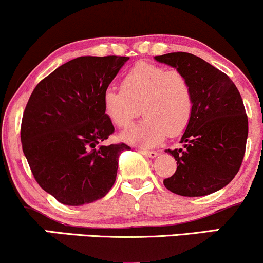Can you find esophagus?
<instances>
[{"instance_id":"esophagus-1","label":"esophagus","mask_w":263,"mask_h":263,"mask_svg":"<svg viewBox=\"0 0 263 263\" xmlns=\"http://www.w3.org/2000/svg\"><path fill=\"white\" fill-rule=\"evenodd\" d=\"M138 152H140L141 155H143V156H146V157H149V158H156V157L158 156V153L155 152V151H142V149H140V151H138Z\"/></svg>"}]
</instances>
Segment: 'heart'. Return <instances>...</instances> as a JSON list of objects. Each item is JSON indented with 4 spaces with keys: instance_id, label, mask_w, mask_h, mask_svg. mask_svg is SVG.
<instances>
[{
    "instance_id": "1",
    "label": "heart",
    "mask_w": 263,
    "mask_h": 263,
    "mask_svg": "<svg viewBox=\"0 0 263 263\" xmlns=\"http://www.w3.org/2000/svg\"><path fill=\"white\" fill-rule=\"evenodd\" d=\"M122 90L108 87L104 93L105 112L117 127L127 128L140 107L146 119L127 129L121 138L138 147H155L167 137H176L192 119L193 90L180 71L140 63L122 79Z\"/></svg>"
}]
</instances>
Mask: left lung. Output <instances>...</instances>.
<instances>
[{
  "mask_svg": "<svg viewBox=\"0 0 263 263\" xmlns=\"http://www.w3.org/2000/svg\"><path fill=\"white\" fill-rule=\"evenodd\" d=\"M155 59L185 75L194 99L183 147L167 149L177 171L163 184L183 197L218 192L234 179L245 156L249 121L240 92L228 75L197 55L177 52Z\"/></svg>",
  "mask_w": 263,
  "mask_h": 263,
  "instance_id": "1",
  "label": "left lung"
}]
</instances>
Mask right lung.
Segmentation results:
<instances>
[{
  "instance_id": "right-lung-1",
  "label": "right lung",
  "mask_w": 263,
  "mask_h": 263,
  "mask_svg": "<svg viewBox=\"0 0 263 263\" xmlns=\"http://www.w3.org/2000/svg\"><path fill=\"white\" fill-rule=\"evenodd\" d=\"M128 57H79L33 90L21 141L41 188L70 206L92 203L112 188L125 143L100 146L115 131L104 93Z\"/></svg>"
}]
</instances>
